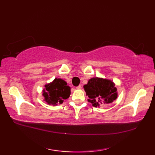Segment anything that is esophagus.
Here are the masks:
<instances>
[{"label":"esophagus","mask_w":155,"mask_h":155,"mask_svg":"<svg viewBox=\"0 0 155 155\" xmlns=\"http://www.w3.org/2000/svg\"><path fill=\"white\" fill-rule=\"evenodd\" d=\"M76 88H77V89H81V85H78V87H76Z\"/></svg>","instance_id":"obj_1"}]
</instances>
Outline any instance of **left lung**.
<instances>
[{"label":"left lung","instance_id":"obj_1","mask_svg":"<svg viewBox=\"0 0 155 155\" xmlns=\"http://www.w3.org/2000/svg\"><path fill=\"white\" fill-rule=\"evenodd\" d=\"M114 86V83L110 80L94 77L88 80L83 87L88 97V101L93 104V107H97L112 103L117 99L118 94Z\"/></svg>","mask_w":155,"mask_h":155}]
</instances>
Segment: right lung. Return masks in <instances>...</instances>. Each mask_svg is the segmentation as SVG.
<instances>
[{"instance_id": "right-lung-1", "label": "right lung", "mask_w": 155, "mask_h": 155, "mask_svg": "<svg viewBox=\"0 0 155 155\" xmlns=\"http://www.w3.org/2000/svg\"><path fill=\"white\" fill-rule=\"evenodd\" d=\"M45 87L42 95L48 104L54 106L57 104H62L71 94V87L62 78H56L52 83L46 84Z\"/></svg>"}]
</instances>
